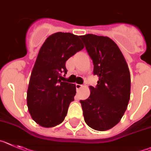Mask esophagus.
<instances>
[{
  "label": "esophagus",
  "instance_id": "esophagus-1",
  "mask_svg": "<svg viewBox=\"0 0 151 151\" xmlns=\"http://www.w3.org/2000/svg\"><path fill=\"white\" fill-rule=\"evenodd\" d=\"M83 86L82 84H78V83H77V84H76V89H77V90H79L80 89L82 88Z\"/></svg>",
  "mask_w": 151,
  "mask_h": 151
}]
</instances>
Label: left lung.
<instances>
[{"mask_svg": "<svg viewBox=\"0 0 151 151\" xmlns=\"http://www.w3.org/2000/svg\"><path fill=\"white\" fill-rule=\"evenodd\" d=\"M99 77L90 86L88 99L81 100L84 121L96 131H106L120 122L130 99L131 76L118 45L107 36L86 34L80 36Z\"/></svg>", "mask_w": 151, "mask_h": 151, "instance_id": "1", "label": "left lung"}]
</instances>
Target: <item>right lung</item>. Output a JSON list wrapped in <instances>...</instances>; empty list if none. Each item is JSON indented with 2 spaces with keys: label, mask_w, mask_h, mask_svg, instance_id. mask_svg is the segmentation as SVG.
<instances>
[{
  "label": "right lung",
  "mask_w": 151,
  "mask_h": 151,
  "mask_svg": "<svg viewBox=\"0 0 151 151\" xmlns=\"http://www.w3.org/2000/svg\"><path fill=\"white\" fill-rule=\"evenodd\" d=\"M83 47L80 36L61 32L48 36L42 45L27 90L29 112L39 125L52 128L64 121L74 100L76 86L61 81V75L67 74L68 58Z\"/></svg>",
  "instance_id": "obj_1"
}]
</instances>
